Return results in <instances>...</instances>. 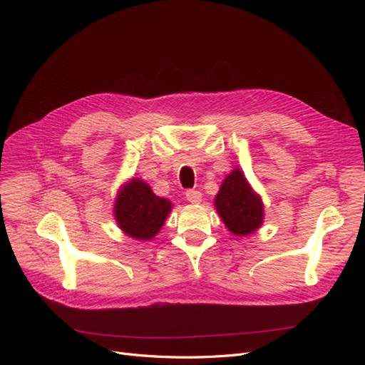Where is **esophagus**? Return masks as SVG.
<instances>
[{
	"label": "esophagus",
	"instance_id": "obj_1",
	"mask_svg": "<svg viewBox=\"0 0 365 365\" xmlns=\"http://www.w3.org/2000/svg\"><path fill=\"white\" fill-rule=\"evenodd\" d=\"M185 197H187V201L192 204H200L202 201V193L197 190H187Z\"/></svg>",
	"mask_w": 365,
	"mask_h": 365
}]
</instances>
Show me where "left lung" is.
<instances>
[{"mask_svg": "<svg viewBox=\"0 0 365 365\" xmlns=\"http://www.w3.org/2000/svg\"><path fill=\"white\" fill-rule=\"evenodd\" d=\"M215 208L224 225L235 236H248L257 231L264 217L262 196L252 189L244 170L235 168L225 176L215 196Z\"/></svg>", "mask_w": 365, "mask_h": 365, "instance_id": "1", "label": "left lung"}]
</instances>
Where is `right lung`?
<instances>
[{
  "label": "right lung",
  "mask_w": 365,
  "mask_h": 365,
  "mask_svg": "<svg viewBox=\"0 0 365 365\" xmlns=\"http://www.w3.org/2000/svg\"><path fill=\"white\" fill-rule=\"evenodd\" d=\"M114 219L123 233L135 240H152L172 212L168 197L157 196L140 178L121 184L114 201Z\"/></svg>",
  "instance_id": "1"
}]
</instances>
